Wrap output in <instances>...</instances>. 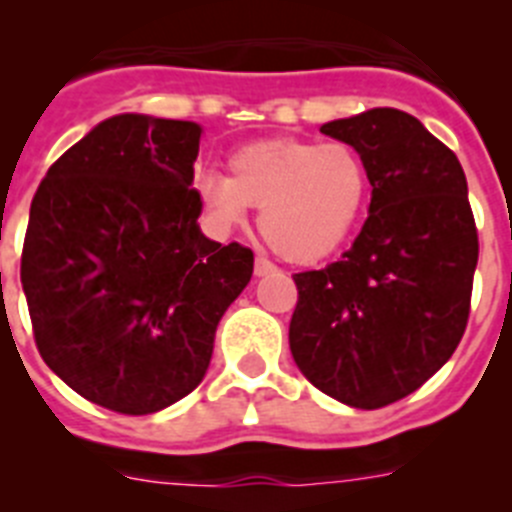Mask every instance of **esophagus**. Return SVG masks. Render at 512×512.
<instances>
[{
    "label": "esophagus",
    "instance_id": "1",
    "mask_svg": "<svg viewBox=\"0 0 512 512\" xmlns=\"http://www.w3.org/2000/svg\"><path fill=\"white\" fill-rule=\"evenodd\" d=\"M253 271H256V277H266V274H274V271H277V266L271 264L269 259H264V256H256Z\"/></svg>",
    "mask_w": 512,
    "mask_h": 512
}]
</instances>
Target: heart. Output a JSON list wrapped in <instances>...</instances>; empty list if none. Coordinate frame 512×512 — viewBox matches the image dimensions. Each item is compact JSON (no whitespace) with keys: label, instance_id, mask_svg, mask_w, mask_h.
Returning a JSON list of instances; mask_svg holds the SVG:
<instances>
[{"label":"heart","instance_id":"heart-1","mask_svg":"<svg viewBox=\"0 0 512 512\" xmlns=\"http://www.w3.org/2000/svg\"><path fill=\"white\" fill-rule=\"evenodd\" d=\"M197 189L215 225H241L248 207H261L266 243L292 264H312L338 251L359 225L369 169L348 143L277 138L235 151L230 176L207 171Z\"/></svg>","mask_w":512,"mask_h":512}]
</instances>
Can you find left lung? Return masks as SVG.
<instances>
[{
	"label": "left lung",
	"instance_id": "1",
	"mask_svg": "<svg viewBox=\"0 0 512 512\" xmlns=\"http://www.w3.org/2000/svg\"><path fill=\"white\" fill-rule=\"evenodd\" d=\"M320 133L361 153L372 205L341 261L292 277L289 348L320 392L377 410L423 387L467 330L479 259L467 176L451 148L392 107Z\"/></svg>",
	"mask_w": 512,
	"mask_h": 512
}]
</instances>
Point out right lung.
I'll list each match as a JSON object with an SVG mask.
<instances>
[{
    "label": "right lung",
    "mask_w": 512,
    "mask_h": 512,
    "mask_svg": "<svg viewBox=\"0 0 512 512\" xmlns=\"http://www.w3.org/2000/svg\"><path fill=\"white\" fill-rule=\"evenodd\" d=\"M202 128L117 115L48 169L30 205L20 279L40 356L122 415L187 397L215 330L251 282L253 251L200 233Z\"/></svg>",
    "instance_id": "add662e5"
}]
</instances>
